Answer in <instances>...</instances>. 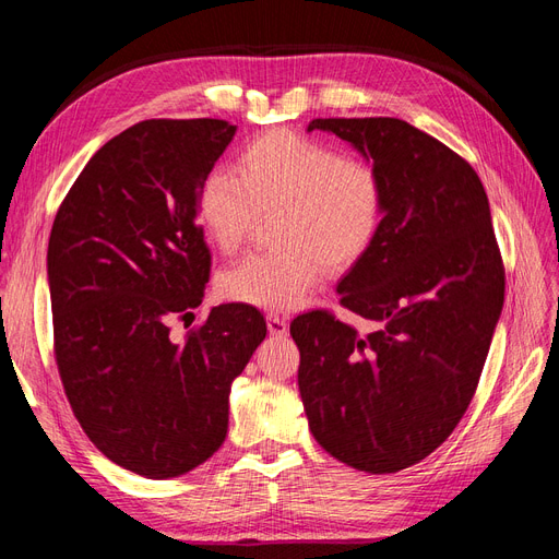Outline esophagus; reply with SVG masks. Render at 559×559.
Wrapping results in <instances>:
<instances>
[{"instance_id":"1","label":"esophagus","mask_w":559,"mask_h":559,"mask_svg":"<svg viewBox=\"0 0 559 559\" xmlns=\"http://www.w3.org/2000/svg\"><path fill=\"white\" fill-rule=\"evenodd\" d=\"M265 319H267V331H270V335L284 337L286 333H289V324H286V317H284V314L270 312Z\"/></svg>"}]
</instances>
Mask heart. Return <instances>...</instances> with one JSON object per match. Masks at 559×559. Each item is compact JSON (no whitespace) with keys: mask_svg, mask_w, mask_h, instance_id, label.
I'll use <instances>...</instances> for the list:
<instances>
[{"mask_svg":"<svg viewBox=\"0 0 559 559\" xmlns=\"http://www.w3.org/2000/svg\"><path fill=\"white\" fill-rule=\"evenodd\" d=\"M275 251L253 253L218 277L228 300L289 310L329 270H347L376 245L386 214V183L378 167L341 156L294 130H267L247 142L235 170L202 179L198 216L210 242L238 251L261 214H273Z\"/></svg>","mask_w":559,"mask_h":559,"instance_id":"1","label":"heart"}]
</instances>
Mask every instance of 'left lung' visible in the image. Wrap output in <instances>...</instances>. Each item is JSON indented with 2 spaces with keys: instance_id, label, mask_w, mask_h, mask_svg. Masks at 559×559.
<instances>
[{
  "instance_id": "obj_1",
  "label": "left lung",
  "mask_w": 559,
  "mask_h": 559,
  "mask_svg": "<svg viewBox=\"0 0 559 559\" xmlns=\"http://www.w3.org/2000/svg\"><path fill=\"white\" fill-rule=\"evenodd\" d=\"M386 183L376 245L337 282L361 335L326 310L298 314V389L314 441L337 462L396 473L460 425L503 308L487 193L452 148L401 118H314Z\"/></svg>"
}]
</instances>
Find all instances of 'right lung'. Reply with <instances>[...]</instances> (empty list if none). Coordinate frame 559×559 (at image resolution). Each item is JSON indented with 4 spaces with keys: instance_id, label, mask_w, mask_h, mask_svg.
Segmentation results:
<instances>
[{
    "instance_id": "add662e5",
    "label": "right lung",
    "mask_w": 559,
    "mask_h": 559,
    "mask_svg": "<svg viewBox=\"0 0 559 559\" xmlns=\"http://www.w3.org/2000/svg\"><path fill=\"white\" fill-rule=\"evenodd\" d=\"M235 130L218 118L123 130L83 167L50 228L64 394L95 448L151 480L183 476L222 448L230 384L267 331L257 308L226 302L186 341L170 333L205 298L198 193Z\"/></svg>"
}]
</instances>
